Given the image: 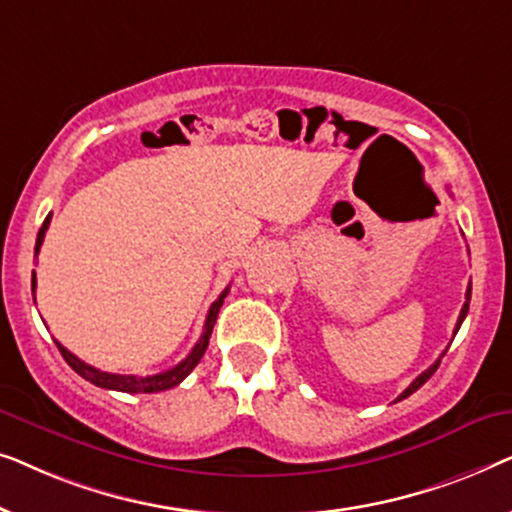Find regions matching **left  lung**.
<instances>
[{"label": "left lung", "instance_id": "obj_1", "mask_svg": "<svg viewBox=\"0 0 512 512\" xmlns=\"http://www.w3.org/2000/svg\"><path fill=\"white\" fill-rule=\"evenodd\" d=\"M468 303H471V286H468V291H466V303H464V307H461V314H459V321H457V328H454V333H457V331H459V326H461V324H464V319H466V314H468ZM443 356H445V354H443ZM438 366H440V359H438L436 363H433V366H429V368H426V370H424V373H422V375H419V377H417V380H415V382H412V384H410V387H408V389H405L401 396H398V398H396V401H403V398H408L410 394H415V391H417L419 387H422V384H424L426 380H429V377H431L433 373H436V370H438Z\"/></svg>", "mask_w": 512, "mask_h": 512}]
</instances>
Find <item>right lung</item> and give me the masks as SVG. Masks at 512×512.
Segmentation results:
<instances>
[{
    "mask_svg": "<svg viewBox=\"0 0 512 512\" xmlns=\"http://www.w3.org/2000/svg\"><path fill=\"white\" fill-rule=\"evenodd\" d=\"M48 223H51V214L46 216L44 226L39 228V235H37V247H34V256L39 254L41 249V242H44V235L48 230ZM37 289V277H32V291ZM228 296V289L221 293L219 298L214 300L212 307H209L207 312V321H205V328H202V335L200 340L195 342V347L191 349V354L186 356L184 361L177 363V366L165 370V373H158V375H146V377H139V375H116V373H104V370H97L93 366H88L86 361H81L79 356H74L69 352L67 347H62L60 342H55L60 349V354L65 356V361L72 366V370H76L83 380L93 382L95 387H102V389H111V391H125V394H156V391H165V389H172L177 387L179 382H184L188 373L198 366L202 356L207 352V345H209V335H212V328L216 324V317H219V310L223 305V298Z\"/></svg>",
    "mask_w": 512,
    "mask_h": 512,
    "instance_id": "add662e5",
    "label": "right lung"
}]
</instances>
